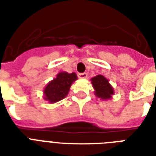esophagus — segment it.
Returning <instances> with one entry per match:
<instances>
[{"mask_svg": "<svg viewBox=\"0 0 156 156\" xmlns=\"http://www.w3.org/2000/svg\"><path fill=\"white\" fill-rule=\"evenodd\" d=\"M78 78H81V79H84L88 77V74L86 73H78Z\"/></svg>", "mask_w": 156, "mask_h": 156, "instance_id": "obj_1", "label": "esophagus"}]
</instances>
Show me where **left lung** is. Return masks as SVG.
<instances>
[{
    "mask_svg": "<svg viewBox=\"0 0 156 156\" xmlns=\"http://www.w3.org/2000/svg\"><path fill=\"white\" fill-rule=\"evenodd\" d=\"M90 80L94 88V94L97 98H101L102 100L111 99L112 96L115 94V90L105 76L97 75Z\"/></svg>",
    "mask_w": 156,
    "mask_h": 156,
    "instance_id": "left-lung-1",
    "label": "left lung"
}]
</instances>
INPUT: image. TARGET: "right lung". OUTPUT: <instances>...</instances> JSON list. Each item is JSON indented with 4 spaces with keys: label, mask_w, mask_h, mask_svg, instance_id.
<instances>
[{
    "label": "right lung",
    "mask_w": 156,
    "mask_h": 156,
    "mask_svg": "<svg viewBox=\"0 0 156 156\" xmlns=\"http://www.w3.org/2000/svg\"><path fill=\"white\" fill-rule=\"evenodd\" d=\"M78 79L75 73H58L56 78L46 85L43 90V98L50 104H54L67 97L73 83Z\"/></svg>",
    "instance_id": "1"
}]
</instances>
